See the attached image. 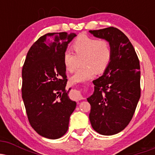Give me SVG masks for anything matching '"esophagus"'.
I'll return each instance as SVG.
<instances>
[{"label": "esophagus", "mask_w": 155, "mask_h": 155, "mask_svg": "<svg viewBox=\"0 0 155 155\" xmlns=\"http://www.w3.org/2000/svg\"><path fill=\"white\" fill-rule=\"evenodd\" d=\"M73 94H74V97H75L76 100L80 101L82 99V97H81V94H80V92L79 91H74Z\"/></svg>", "instance_id": "34e87169"}]
</instances>
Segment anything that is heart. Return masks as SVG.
<instances>
[{"mask_svg":"<svg viewBox=\"0 0 155 155\" xmlns=\"http://www.w3.org/2000/svg\"><path fill=\"white\" fill-rule=\"evenodd\" d=\"M74 53L65 51L63 61L65 69L74 72L77 67V58H81L82 66L80 67L71 78L72 82H81L91 79L97 74L107 68L112 57L111 42L107 39H97L86 35H79L72 44Z\"/></svg>","mask_w":155,"mask_h":155,"instance_id":"obj_1","label":"heart"}]
</instances>
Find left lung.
Instances as JSON below:
<instances>
[{
    "instance_id": "1",
    "label": "left lung",
    "mask_w": 155,
    "mask_h": 155,
    "mask_svg": "<svg viewBox=\"0 0 155 155\" xmlns=\"http://www.w3.org/2000/svg\"><path fill=\"white\" fill-rule=\"evenodd\" d=\"M111 42L112 57L104 75L94 80L95 90L87 98L90 120L97 133L111 136L128 125L140 97V63L128 38L118 28L90 31Z\"/></svg>"
}]
</instances>
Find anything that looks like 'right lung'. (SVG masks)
<instances>
[{
    "label": "right lung",
    "instance_id": "obj_1",
    "mask_svg": "<svg viewBox=\"0 0 155 155\" xmlns=\"http://www.w3.org/2000/svg\"><path fill=\"white\" fill-rule=\"evenodd\" d=\"M75 36L65 32L42 35L30 48L22 67V97L28 121L35 132L49 139L66 133L76 108L65 90L63 61L68 44Z\"/></svg>",
    "mask_w": 155,
    "mask_h": 155
}]
</instances>
